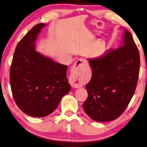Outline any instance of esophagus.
Masks as SVG:
<instances>
[{
    "label": "esophagus",
    "mask_w": 147,
    "mask_h": 147,
    "mask_svg": "<svg viewBox=\"0 0 147 147\" xmlns=\"http://www.w3.org/2000/svg\"><path fill=\"white\" fill-rule=\"evenodd\" d=\"M88 65V61L84 59H80L74 63L71 68V76L69 78V84L72 88H79L82 86L80 83L81 72L83 68Z\"/></svg>",
    "instance_id": "34e87169"
}]
</instances>
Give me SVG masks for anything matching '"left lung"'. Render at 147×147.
Here are the masks:
<instances>
[{
    "label": "left lung",
    "mask_w": 147,
    "mask_h": 147,
    "mask_svg": "<svg viewBox=\"0 0 147 147\" xmlns=\"http://www.w3.org/2000/svg\"><path fill=\"white\" fill-rule=\"evenodd\" d=\"M89 62L92 77L86 85L88 97L83 107L95 121L116 119L130 103L139 79V52L130 32L125 30L122 47Z\"/></svg>",
    "instance_id": "1"
}]
</instances>
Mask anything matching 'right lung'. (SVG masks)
Masks as SVG:
<instances>
[{"instance_id": "add662e5", "label": "right lung", "mask_w": 147, "mask_h": 147, "mask_svg": "<svg viewBox=\"0 0 147 147\" xmlns=\"http://www.w3.org/2000/svg\"><path fill=\"white\" fill-rule=\"evenodd\" d=\"M45 24L34 26L17 44L10 65V83L13 98L22 112L44 117L58 107L71 86L67 66L36 52L34 42Z\"/></svg>"}]
</instances>
